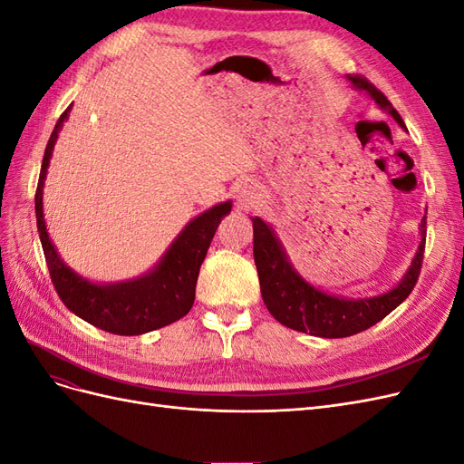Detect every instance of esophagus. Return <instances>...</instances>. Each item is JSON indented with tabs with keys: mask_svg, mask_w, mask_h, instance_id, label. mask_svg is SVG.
<instances>
[{
	"mask_svg": "<svg viewBox=\"0 0 464 464\" xmlns=\"http://www.w3.org/2000/svg\"><path fill=\"white\" fill-rule=\"evenodd\" d=\"M261 199H263V193H261L259 186L254 184V181H242V184L236 189V201L244 210L257 207V203Z\"/></svg>",
	"mask_w": 464,
	"mask_h": 464,
	"instance_id": "34e87169",
	"label": "esophagus"
}]
</instances>
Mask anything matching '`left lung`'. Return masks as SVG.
<instances>
[{
	"instance_id": "left-lung-1",
	"label": "left lung",
	"mask_w": 464,
	"mask_h": 464,
	"mask_svg": "<svg viewBox=\"0 0 464 464\" xmlns=\"http://www.w3.org/2000/svg\"><path fill=\"white\" fill-rule=\"evenodd\" d=\"M348 81L356 89L366 91L379 108L385 110L389 116L395 118L401 128H404L399 111L391 106L387 96L382 91H377L366 77L348 75ZM251 222H254V257L266 310L285 327L323 336V339H343V336H353L375 325L409 298V294L416 286L420 269H422L426 217L420 222L422 240H420L416 256L401 283L389 292L379 294V296L358 300L333 296V294L312 286L294 269L283 244H280L269 224L259 217H254Z\"/></svg>"
}]
</instances>
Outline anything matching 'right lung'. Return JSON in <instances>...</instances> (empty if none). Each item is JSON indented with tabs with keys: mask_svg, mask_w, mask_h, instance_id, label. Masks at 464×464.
Masks as SVG:
<instances>
[{
	"mask_svg": "<svg viewBox=\"0 0 464 464\" xmlns=\"http://www.w3.org/2000/svg\"><path fill=\"white\" fill-rule=\"evenodd\" d=\"M69 111L72 106L60 116L50 135L34 198L36 227L53 288L69 312L108 333L133 336L170 325L191 310L201 263L222 217L232 210V201L210 207L189 220L172 246L166 249L162 259L154 265V269L143 276L110 285H96L79 276L72 266L63 263L58 249L53 247L42 208V189H44L52 150Z\"/></svg>",
	"mask_w": 464,
	"mask_h": 464,
	"instance_id": "obj_1",
	"label": "right lung"
}]
</instances>
